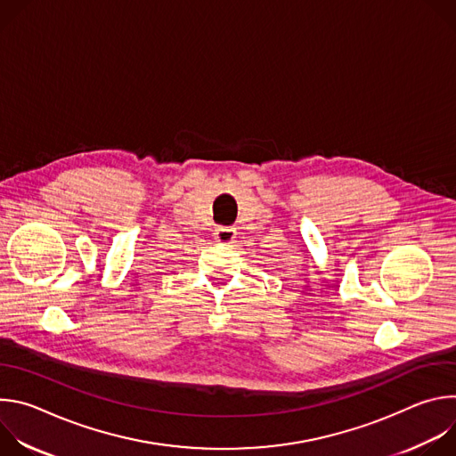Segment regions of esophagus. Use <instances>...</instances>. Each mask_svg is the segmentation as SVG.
<instances>
[{"mask_svg": "<svg viewBox=\"0 0 456 456\" xmlns=\"http://www.w3.org/2000/svg\"><path fill=\"white\" fill-rule=\"evenodd\" d=\"M236 238V229L234 227H218L215 232V240L222 245H231Z\"/></svg>", "mask_w": 456, "mask_h": 456, "instance_id": "esophagus-1", "label": "esophagus"}]
</instances>
